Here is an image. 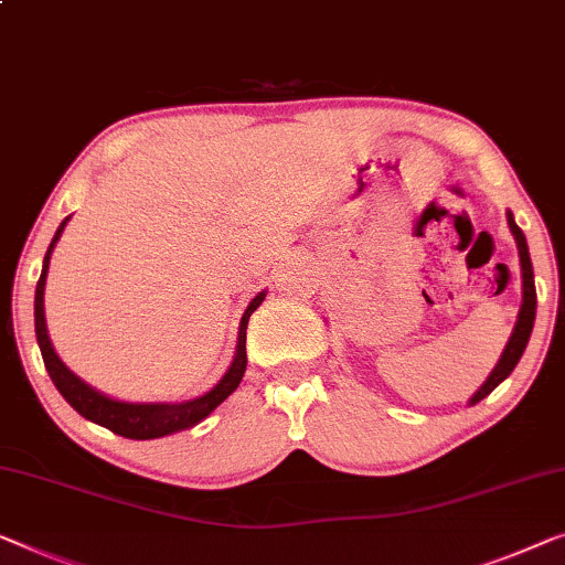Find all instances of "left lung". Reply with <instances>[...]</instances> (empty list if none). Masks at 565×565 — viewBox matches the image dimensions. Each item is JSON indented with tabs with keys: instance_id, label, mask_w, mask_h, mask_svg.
<instances>
[{
	"instance_id": "8db88e82",
	"label": "left lung",
	"mask_w": 565,
	"mask_h": 565,
	"mask_svg": "<svg viewBox=\"0 0 565 565\" xmlns=\"http://www.w3.org/2000/svg\"><path fill=\"white\" fill-rule=\"evenodd\" d=\"M508 225L512 235H515L518 241V250H520V266H523V307H520V315H518V324L515 330H512V337L508 342V348H504L502 358L498 367L492 370L490 377H487L482 388H479L475 395L469 398V406H475V403H479L482 398H487L498 385L508 377L512 370H515V365L520 363V358H523L525 352V344L530 340V332H533V322H535V281H533V264H530V254H527V241L523 231L518 228V223L512 221V213H508Z\"/></svg>"
}]
</instances>
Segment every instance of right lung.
Listing matches in <instances>:
<instances>
[{
    "instance_id": "add662e5",
    "label": "right lung",
    "mask_w": 565,
    "mask_h": 565,
    "mask_svg": "<svg viewBox=\"0 0 565 565\" xmlns=\"http://www.w3.org/2000/svg\"><path fill=\"white\" fill-rule=\"evenodd\" d=\"M67 217L57 228L53 243H50L45 260H42V274L38 281V291H35V334H38V344L42 352V360H45L47 375L50 381L55 383V388L61 391L63 398L71 403V406L78 411L83 418L94 420V424L108 428V431L126 436V439H159V436L182 431V428H190L200 424L202 418L213 414V411L221 406V403L228 398V395L238 388L243 381V373H246L248 365V355H246V327L248 319L254 311L258 309L260 301H264L266 294L260 291L258 297L250 301L246 315L241 319V332H238V350H235V360L228 367V373L223 375V381L215 385L213 391H207L200 398L184 401V403H121L114 398H106L98 391L90 388L81 381L78 375H73L67 370L61 358L55 355L53 342L47 337V324H45V279H47V266H50V254H53L57 238L65 228Z\"/></svg>"
}]
</instances>
